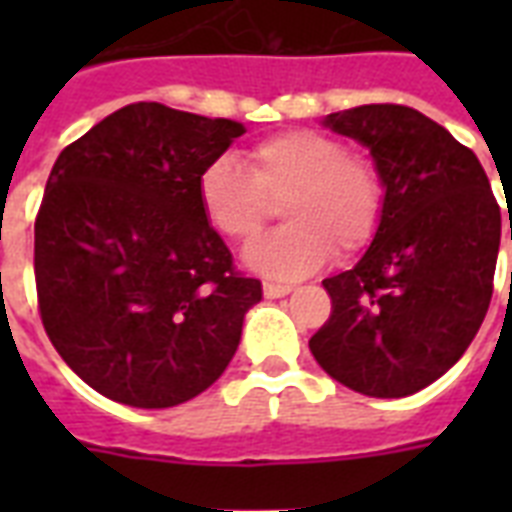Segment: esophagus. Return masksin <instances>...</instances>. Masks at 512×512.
<instances>
[{"instance_id": "1", "label": "esophagus", "mask_w": 512, "mask_h": 512, "mask_svg": "<svg viewBox=\"0 0 512 512\" xmlns=\"http://www.w3.org/2000/svg\"><path fill=\"white\" fill-rule=\"evenodd\" d=\"M292 292V287L289 284H276V281H265L263 284V295L268 297V300H276V297H284Z\"/></svg>"}]
</instances>
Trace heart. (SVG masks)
<instances>
[{
	"label": "heart",
	"instance_id": "heart-1",
	"mask_svg": "<svg viewBox=\"0 0 512 512\" xmlns=\"http://www.w3.org/2000/svg\"><path fill=\"white\" fill-rule=\"evenodd\" d=\"M249 172L217 156L199 177L204 215L231 241L249 244L284 204L287 225L244 252L252 271L300 279L335 252L350 257L372 244L385 215V177L335 135L289 130L247 151Z\"/></svg>",
	"mask_w": 512,
	"mask_h": 512
}]
</instances>
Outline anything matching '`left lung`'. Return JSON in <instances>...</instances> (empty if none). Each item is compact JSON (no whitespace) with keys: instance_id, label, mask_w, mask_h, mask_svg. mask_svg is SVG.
Returning <instances> with one entry per match:
<instances>
[{"instance_id":"left-lung-1","label":"left lung","mask_w":512,"mask_h":512,"mask_svg":"<svg viewBox=\"0 0 512 512\" xmlns=\"http://www.w3.org/2000/svg\"><path fill=\"white\" fill-rule=\"evenodd\" d=\"M321 124L369 148L388 196L361 260L324 279L332 316L308 345L345 388L412 396L460 361L489 311L500 204L476 154L414 108L372 103Z\"/></svg>"}]
</instances>
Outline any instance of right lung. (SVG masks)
<instances>
[{"label":"right lung","instance_id":"1","mask_svg":"<svg viewBox=\"0 0 512 512\" xmlns=\"http://www.w3.org/2000/svg\"><path fill=\"white\" fill-rule=\"evenodd\" d=\"M244 132L130 103L60 151L34 225L36 295L60 358L100 396L167 409L231 364L263 287L233 268L199 177Z\"/></svg>","mask_w":512,"mask_h":512}]
</instances>
